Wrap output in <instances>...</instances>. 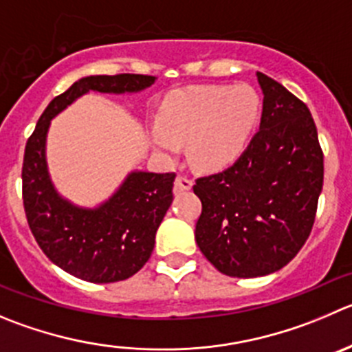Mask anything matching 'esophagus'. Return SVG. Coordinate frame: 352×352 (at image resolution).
I'll return each mask as SVG.
<instances>
[{"label": "esophagus", "mask_w": 352, "mask_h": 352, "mask_svg": "<svg viewBox=\"0 0 352 352\" xmlns=\"http://www.w3.org/2000/svg\"><path fill=\"white\" fill-rule=\"evenodd\" d=\"M192 186H193L192 178L185 176V174H179L178 178H176V182H174V192L176 193L188 192V190H192Z\"/></svg>", "instance_id": "obj_1"}]
</instances>
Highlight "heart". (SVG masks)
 Masks as SVG:
<instances>
[{
  "mask_svg": "<svg viewBox=\"0 0 352 352\" xmlns=\"http://www.w3.org/2000/svg\"><path fill=\"white\" fill-rule=\"evenodd\" d=\"M261 113L263 98L254 86H192L164 100L150 142L166 157L188 143L193 166L219 170L242 155Z\"/></svg>",
  "mask_w": 352,
  "mask_h": 352,
  "instance_id": "b5f03b06",
  "label": "heart"
}]
</instances>
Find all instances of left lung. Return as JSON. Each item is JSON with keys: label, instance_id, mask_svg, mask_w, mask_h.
<instances>
[{"label": "left lung", "instance_id": "left-lung-1", "mask_svg": "<svg viewBox=\"0 0 352 352\" xmlns=\"http://www.w3.org/2000/svg\"><path fill=\"white\" fill-rule=\"evenodd\" d=\"M259 131L223 173L197 179L202 202L199 249L233 278H256L289 264L309 236L323 188V152L306 103L257 72Z\"/></svg>", "mask_w": 352, "mask_h": 352}]
</instances>
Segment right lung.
<instances>
[{
	"label": "right lung",
	"mask_w": 352,
	"mask_h": 352,
	"mask_svg": "<svg viewBox=\"0 0 352 352\" xmlns=\"http://www.w3.org/2000/svg\"><path fill=\"white\" fill-rule=\"evenodd\" d=\"M153 76H88L50 102L28 140L22 167L23 209L36 242L53 264L91 283L138 273L152 256L155 233L173 202L174 173L131 170L100 206L82 207L60 195L50 178L46 138L52 119L89 91L140 93Z\"/></svg>",
	"instance_id": "add662e5"
}]
</instances>
